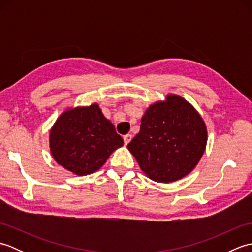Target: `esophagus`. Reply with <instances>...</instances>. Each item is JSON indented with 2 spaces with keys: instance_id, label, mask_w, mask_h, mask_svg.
I'll use <instances>...</instances> for the list:
<instances>
[{
  "instance_id": "1",
  "label": "esophagus",
  "mask_w": 252,
  "mask_h": 252,
  "mask_svg": "<svg viewBox=\"0 0 252 252\" xmlns=\"http://www.w3.org/2000/svg\"><path fill=\"white\" fill-rule=\"evenodd\" d=\"M131 140H132V135H131V134H126V135L123 136V141H125L126 145H127V144L130 143Z\"/></svg>"
}]
</instances>
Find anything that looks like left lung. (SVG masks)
Wrapping results in <instances>:
<instances>
[{
	"instance_id": "left-lung-1",
	"label": "left lung",
	"mask_w": 252,
	"mask_h": 252,
	"mask_svg": "<svg viewBox=\"0 0 252 252\" xmlns=\"http://www.w3.org/2000/svg\"><path fill=\"white\" fill-rule=\"evenodd\" d=\"M207 144L199 114L180 96L149 106L138 134L127 144L142 171L161 183L178 181L196 167Z\"/></svg>"
}]
</instances>
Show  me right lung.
Masks as SVG:
<instances>
[{"label": "right lung", "instance_id": "obj_1", "mask_svg": "<svg viewBox=\"0 0 252 252\" xmlns=\"http://www.w3.org/2000/svg\"><path fill=\"white\" fill-rule=\"evenodd\" d=\"M122 145V137L97 104L63 112L50 134L51 153L56 162L78 175L97 171Z\"/></svg>", "mask_w": 252, "mask_h": 252}]
</instances>
